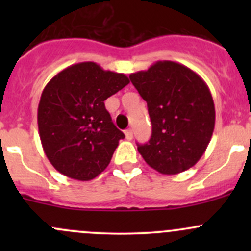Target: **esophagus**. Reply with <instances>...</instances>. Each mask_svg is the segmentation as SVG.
Listing matches in <instances>:
<instances>
[{
	"label": "esophagus",
	"mask_w": 251,
	"mask_h": 251,
	"mask_svg": "<svg viewBox=\"0 0 251 251\" xmlns=\"http://www.w3.org/2000/svg\"><path fill=\"white\" fill-rule=\"evenodd\" d=\"M125 136L127 140H132L133 138V131L131 130V128H128V130L125 131Z\"/></svg>",
	"instance_id": "esophagus-1"
}]
</instances>
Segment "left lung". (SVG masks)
<instances>
[{
    "mask_svg": "<svg viewBox=\"0 0 251 251\" xmlns=\"http://www.w3.org/2000/svg\"><path fill=\"white\" fill-rule=\"evenodd\" d=\"M148 105L151 137L137 149L151 168L164 175L188 170L201 158L215 127L209 87L189 68L159 60L130 75Z\"/></svg>",
    "mask_w": 251,
    "mask_h": 251,
    "instance_id": "1",
    "label": "left lung"
}]
</instances>
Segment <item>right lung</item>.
<instances>
[{
	"label": "right lung",
	"instance_id": "obj_1",
	"mask_svg": "<svg viewBox=\"0 0 251 251\" xmlns=\"http://www.w3.org/2000/svg\"><path fill=\"white\" fill-rule=\"evenodd\" d=\"M128 82L125 74L82 62L47 83L37 124L42 148L55 170L78 181H90L105 170L125 135L113 124L104 100Z\"/></svg>",
	"mask_w": 251,
	"mask_h": 251
}]
</instances>
